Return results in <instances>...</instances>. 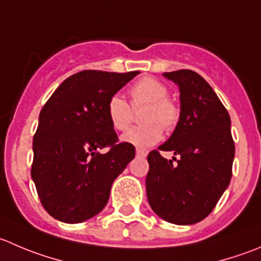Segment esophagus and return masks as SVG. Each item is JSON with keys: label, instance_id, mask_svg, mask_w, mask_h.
Here are the masks:
<instances>
[{"label": "esophagus", "instance_id": "1", "mask_svg": "<svg viewBox=\"0 0 261 261\" xmlns=\"http://www.w3.org/2000/svg\"><path fill=\"white\" fill-rule=\"evenodd\" d=\"M146 154H148V151L146 150H143V149H136V156H139V158H145Z\"/></svg>", "mask_w": 261, "mask_h": 261}]
</instances>
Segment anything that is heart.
I'll return each mask as SVG.
<instances>
[{
	"label": "heart",
	"mask_w": 261,
	"mask_h": 261,
	"mask_svg": "<svg viewBox=\"0 0 261 261\" xmlns=\"http://www.w3.org/2000/svg\"><path fill=\"white\" fill-rule=\"evenodd\" d=\"M131 107L121 95H113L107 103V116L115 130L125 131L133 121V110L145 107L141 115L143 126L126 131L121 140L135 148H149L162 138V127L173 130L179 121V108L169 99L168 88L163 83L144 77L130 89Z\"/></svg>",
	"instance_id": "b5f03b06"
}]
</instances>
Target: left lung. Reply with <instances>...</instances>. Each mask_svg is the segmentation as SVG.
Wrapping results in <instances>:
<instances>
[{"label":"left lung","mask_w":261,"mask_h":261,"mask_svg":"<svg viewBox=\"0 0 261 261\" xmlns=\"http://www.w3.org/2000/svg\"><path fill=\"white\" fill-rule=\"evenodd\" d=\"M178 85L181 112L171 138L148 154L146 195L156 216L173 224H194L216 208L232 177L234 143L231 118L211 85L192 70L164 72Z\"/></svg>","instance_id":"1"}]
</instances>
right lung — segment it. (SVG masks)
Listing matches in <instances>:
<instances>
[{"label": "right lung", "mask_w": 261, "mask_h": 261, "mask_svg": "<svg viewBox=\"0 0 261 261\" xmlns=\"http://www.w3.org/2000/svg\"><path fill=\"white\" fill-rule=\"evenodd\" d=\"M138 74L80 71L67 77L40 111L32 178L53 218L80 223L97 216L113 181L135 158V146L118 143L107 103ZM105 147L107 153L97 151Z\"/></svg>", "instance_id": "1"}]
</instances>
